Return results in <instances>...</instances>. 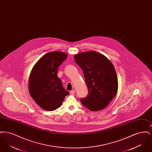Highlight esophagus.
Returning a JSON list of instances; mask_svg holds the SVG:
<instances>
[{
    "instance_id": "obj_1",
    "label": "esophagus",
    "mask_w": 152,
    "mask_h": 152,
    "mask_svg": "<svg viewBox=\"0 0 152 152\" xmlns=\"http://www.w3.org/2000/svg\"><path fill=\"white\" fill-rule=\"evenodd\" d=\"M75 93V90H72L70 91V94H73Z\"/></svg>"
}]
</instances>
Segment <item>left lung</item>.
<instances>
[{"instance_id": "obj_1", "label": "left lung", "mask_w": 152, "mask_h": 152, "mask_svg": "<svg viewBox=\"0 0 152 152\" xmlns=\"http://www.w3.org/2000/svg\"><path fill=\"white\" fill-rule=\"evenodd\" d=\"M82 69L88 94L80 101L92 111L105 108L116 96L118 80L115 67L108 58L96 51L81 52L74 56Z\"/></svg>"}]
</instances>
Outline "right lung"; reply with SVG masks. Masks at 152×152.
I'll use <instances>...</instances> for the list:
<instances>
[{"label":"right lung","mask_w":152,"mask_h":152,"mask_svg":"<svg viewBox=\"0 0 152 152\" xmlns=\"http://www.w3.org/2000/svg\"><path fill=\"white\" fill-rule=\"evenodd\" d=\"M67 58L63 52H51L40 58L34 66L29 77V94L44 110L58 108L69 92L58 77V66Z\"/></svg>","instance_id":"add662e5"}]
</instances>
